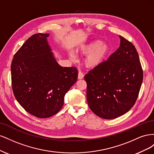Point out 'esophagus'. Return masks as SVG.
Wrapping results in <instances>:
<instances>
[{"label":"esophagus","instance_id":"34e87169","mask_svg":"<svg viewBox=\"0 0 154 154\" xmlns=\"http://www.w3.org/2000/svg\"><path fill=\"white\" fill-rule=\"evenodd\" d=\"M83 77H84V74H83L81 71H80L78 72V78L79 80H81V79H83Z\"/></svg>","mask_w":154,"mask_h":154}]
</instances>
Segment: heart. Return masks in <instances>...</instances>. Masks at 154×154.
I'll return each instance as SVG.
<instances>
[{
    "mask_svg": "<svg viewBox=\"0 0 154 154\" xmlns=\"http://www.w3.org/2000/svg\"><path fill=\"white\" fill-rule=\"evenodd\" d=\"M80 52L87 54L84 59L85 66L93 68L99 66L104 61L110 52V47L108 44L103 43L100 40H95L83 45L80 49ZM71 57L74 58V56L71 54Z\"/></svg>",
    "mask_w": 154,
    "mask_h": 154,
    "instance_id": "heart-1",
    "label": "heart"
}]
</instances>
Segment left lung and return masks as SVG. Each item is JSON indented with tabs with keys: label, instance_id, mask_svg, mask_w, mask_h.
I'll return each mask as SVG.
<instances>
[{
	"label": "left lung",
	"instance_id": "obj_1",
	"mask_svg": "<svg viewBox=\"0 0 154 154\" xmlns=\"http://www.w3.org/2000/svg\"><path fill=\"white\" fill-rule=\"evenodd\" d=\"M119 38V48L85 76L88 105L95 114L106 119L118 118L130 110L143 82L136 49L123 36Z\"/></svg>",
	"mask_w": 154,
	"mask_h": 154
}]
</instances>
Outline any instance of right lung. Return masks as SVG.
<instances>
[{
  "mask_svg": "<svg viewBox=\"0 0 154 154\" xmlns=\"http://www.w3.org/2000/svg\"><path fill=\"white\" fill-rule=\"evenodd\" d=\"M49 35H32L14 55L11 66L14 96L27 112L38 118L58 112L78 74L76 67H63L56 61Z\"/></svg>",
  "mask_w": 154,
  "mask_h": 154,
  "instance_id": "obj_1",
  "label": "right lung"
}]
</instances>
